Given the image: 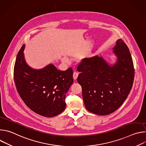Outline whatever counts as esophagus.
<instances>
[{
  "instance_id": "34e87169",
  "label": "esophagus",
  "mask_w": 146,
  "mask_h": 146,
  "mask_svg": "<svg viewBox=\"0 0 146 146\" xmlns=\"http://www.w3.org/2000/svg\"><path fill=\"white\" fill-rule=\"evenodd\" d=\"M78 73L74 72L73 73V77L74 80H76L77 78V77H78Z\"/></svg>"
}]
</instances>
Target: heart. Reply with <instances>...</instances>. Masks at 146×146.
I'll use <instances>...</instances> for the list:
<instances>
[{"instance_id": "1", "label": "heart", "mask_w": 146, "mask_h": 146, "mask_svg": "<svg viewBox=\"0 0 146 146\" xmlns=\"http://www.w3.org/2000/svg\"><path fill=\"white\" fill-rule=\"evenodd\" d=\"M64 60H66V59H64Z\"/></svg>"}]
</instances>
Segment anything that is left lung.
Masks as SVG:
<instances>
[{
  "label": "left lung",
  "instance_id": "1",
  "mask_svg": "<svg viewBox=\"0 0 146 146\" xmlns=\"http://www.w3.org/2000/svg\"><path fill=\"white\" fill-rule=\"evenodd\" d=\"M113 49L117 61L109 66L98 55L82 59L77 66L81 72L77 81L87 110L99 115H108L118 109L132 89L135 69L129 50L122 39Z\"/></svg>",
  "mask_w": 146,
  "mask_h": 146
}]
</instances>
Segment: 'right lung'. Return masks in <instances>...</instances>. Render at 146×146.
I'll list each match as a JSON object with an SVG mask.
<instances>
[{"label": "right lung", "instance_id": "obj_1", "mask_svg": "<svg viewBox=\"0 0 146 146\" xmlns=\"http://www.w3.org/2000/svg\"><path fill=\"white\" fill-rule=\"evenodd\" d=\"M24 44L19 51L14 68L17 90L25 105L33 112L45 117H52L63 111L65 98L73 82V70H58L50 64L35 70L26 63Z\"/></svg>", "mask_w": 146, "mask_h": 146}]
</instances>
